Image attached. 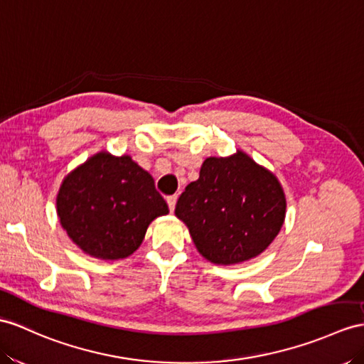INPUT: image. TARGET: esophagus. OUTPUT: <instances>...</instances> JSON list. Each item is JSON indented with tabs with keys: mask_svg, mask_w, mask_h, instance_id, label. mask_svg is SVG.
Instances as JSON below:
<instances>
[{
	"mask_svg": "<svg viewBox=\"0 0 364 364\" xmlns=\"http://www.w3.org/2000/svg\"><path fill=\"white\" fill-rule=\"evenodd\" d=\"M166 202H168V207H170V211H174L176 202H177V194H173V196H168Z\"/></svg>",
	"mask_w": 364,
	"mask_h": 364,
	"instance_id": "esophagus-1",
	"label": "esophagus"
}]
</instances>
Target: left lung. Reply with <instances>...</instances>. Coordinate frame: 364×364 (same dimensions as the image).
Listing matches in <instances>:
<instances>
[{
	"label": "left lung",
	"instance_id": "left-lung-1",
	"mask_svg": "<svg viewBox=\"0 0 364 364\" xmlns=\"http://www.w3.org/2000/svg\"><path fill=\"white\" fill-rule=\"evenodd\" d=\"M174 213L203 258L230 265L261 255L278 236L286 196L277 176L237 151L205 159Z\"/></svg>",
	"mask_w": 364,
	"mask_h": 364
}]
</instances>
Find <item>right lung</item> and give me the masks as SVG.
Segmentation results:
<instances>
[{
  "label": "right lung",
  "mask_w": 364,
  "mask_h": 364,
  "mask_svg": "<svg viewBox=\"0 0 364 364\" xmlns=\"http://www.w3.org/2000/svg\"><path fill=\"white\" fill-rule=\"evenodd\" d=\"M168 211L153 176L127 154H94L65 177L57 194V215L68 236L105 261L134 253L148 225Z\"/></svg>",
  "instance_id": "right-lung-1"
}]
</instances>
